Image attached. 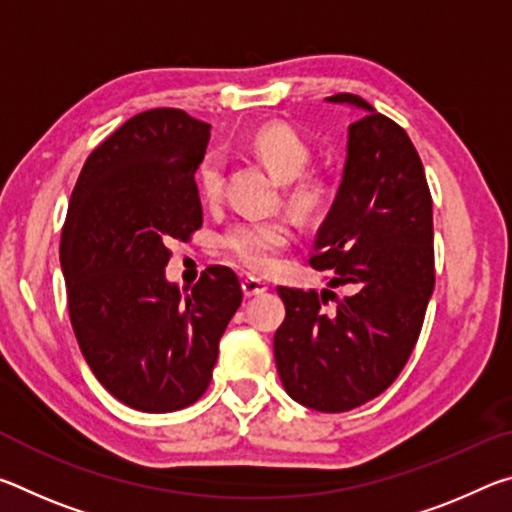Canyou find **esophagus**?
Wrapping results in <instances>:
<instances>
[{
    "mask_svg": "<svg viewBox=\"0 0 512 512\" xmlns=\"http://www.w3.org/2000/svg\"><path fill=\"white\" fill-rule=\"evenodd\" d=\"M241 289H244L246 298H253V296H259V293H264L268 289V284L264 280H259V277L248 275L244 277V282H241Z\"/></svg>",
    "mask_w": 512,
    "mask_h": 512,
    "instance_id": "obj_1",
    "label": "esophagus"
}]
</instances>
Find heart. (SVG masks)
Here are the masks:
<instances>
[{"mask_svg": "<svg viewBox=\"0 0 512 512\" xmlns=\"http://www.w3.org/2000/svg\"><path fill=\"white\" fill-rule=\"evenodd\" d=\"M248 151L280 180H289L287 196L302 214H314L327 203L329 183L316 173H302L311 160V146L296 128L282 121L259 126L250 135ZM223 160L219 153H207L198 164V189L205 201H219L223 192ZM291 241L287 219H241L223 232L221 246L235 262L250 271L266 273L277 255Z\"/></svg>", "mask_w": 512, "mask_h": 512, "instance_id": "b5f03b06", "label": "heart"}]
</instances>
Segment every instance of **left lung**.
Listing matches in <instances>:
<instances>
[{"label": "left lung", "instance_id": "8db88e82", "mask_svg": "<svg viewBox=\"0 0 512 512\" xmlns=\"http://www.w3.org/2000/svg\"><path fill=\"white\" fill-rule=\"evenodd\" d=\"M327 101L363 110L350 124L339 194L309 255L345 296L277 287L287 316L273 352L293 400L341 413L375 400L406 366L436 268L431 192L409 135L357 94ZM329 299L337 305L327 312Z\"/></svg>", "mask_w": 512, "mask_h": 512}]
</instances>
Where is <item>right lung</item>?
Masks as SVG:
<instances>
[{
	"label": "right lung",
	"instance_id": "obj_1",
	"mask_svg": "<svg viewBox=\"0 0 512 512\" xmlns=\"http://www.w3.org/2000/svg\"><path fill=\"white\" fill-rule=\"evenodd\" d=\"M210 124L178 108L140 112L85 160L60 235L67 309L85 361L131 409L171 413L210 386L219 341L241 305L228 266L183 296L164 280L171 241L203 225L194 173Z\"/></svg>",
	"mask_w": 512,
	"mask_h": 512
}]
</instances>
